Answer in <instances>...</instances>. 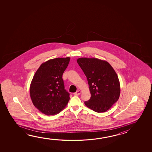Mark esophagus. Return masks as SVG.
<instances>
[{
  "mask_svg": "<svg viewBox=\"0 0 152 152\" xmlns=\"http://www.w3.org/2000/svg\"><path fill=\"white\" fill-rule=\"evenodd\" d=\"M80 93H81V91L80 90H78V91H77V92L74 93V95H78L80 94Z\"/></svg>",
  "mask_w": 152,
  "mask_h": 152,
  "instance_id": "34e87169",
  "label": "esophagus"
}]
</instances>
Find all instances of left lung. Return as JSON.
<instances>
[{"label":"left lung","instance_id":"left-lung-1","mask_svg":"<svg viewBox=\"0 0 152 152\" xmlns=\"http://www.w3.org/2000/svg\"><path fill=\"white\" fill-rule=\"evenodd\" d=\"M77 62L87 77L91 96L84 102L98 113L107 111L119 99V80L109 62L97 58H80Z\"/></svg>","mask_w":152,"mask_h":152}]
</instances>
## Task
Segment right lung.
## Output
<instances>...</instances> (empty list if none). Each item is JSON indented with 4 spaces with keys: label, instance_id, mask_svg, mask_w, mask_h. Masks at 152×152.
<instances>
[{
    "label": "right lung",
    "instance_id": "obj_1",
    "mask_svg": "<svg viewBox=\"0 0 152 152\" xmlns=\"http://www.w3.org/2000/svg\"><path fill=\"white\" fill-rule=\"evenodd\" d=\"M70 57L57 58L42 64L31 83L30 97L33 104L43 114L56 115L62 111L70 99L64 87L62 74Z\"/></svg>",
    "mask_w": 152,
    "mask_h": 152
}]
</instances>
